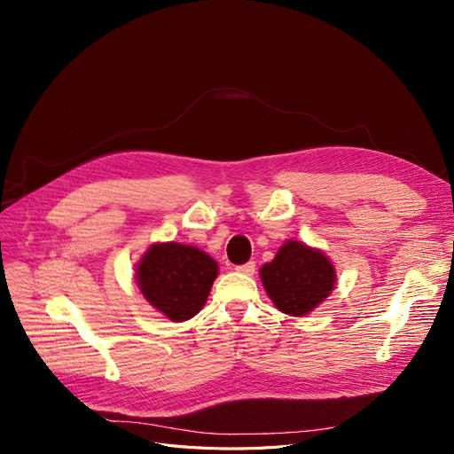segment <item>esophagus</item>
Returning <instances> with one entry per match:
<instances>
[{"label":"esophagus","mask_w":454,"mask_h":454,"mask_svg":"<svg viewBox=\"0 0 454 454\" xmlns=\"http://www.w3.org/2000/svg\"><path fill=\"white\" fill-rule=\"evenodd\" d=\"M235 271L251 277V275L254 273V262H247V264H242V266H235Z\"/></svg>","instance_id":"obj_1"}]
</instances>
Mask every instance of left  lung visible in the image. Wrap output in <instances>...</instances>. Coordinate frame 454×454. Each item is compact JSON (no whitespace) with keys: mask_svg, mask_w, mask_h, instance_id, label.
I'll return each instance as SVG.
<instances>
[{"mask_svg":"<svg viewBox=\"0 0 454 454\" xmlns=\"http://www.w3.org/2000/svg\"><path fill=\"white\" fill-rule=\"evenodd\" d=\"M261 278L277 309L305 316L333 293L336 270L323 251L287 240L273 261L261 268Z\"/></svg>","mask_w":454,"mask_h":454,"instance_id":"obj_1","label":"left lung"}]
</instances>
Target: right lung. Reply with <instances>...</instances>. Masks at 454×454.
Here are the masks:
<instances>
[{"label": "right lung", "instance_id": "add662e5", "mask_svg": "<svg viewBox=\"0 0 454 454\" xmlns=\"http://www.w3.org/2000/svg\"><path fill=\"white\" fill-rule=\"evenodd\" d=\"M219 275V266L205 251L179 244H153L137 266V282L145 300L170 321L196 316Z\"/></svg>", "mask_w": 454, "mask_h": 454}]
</instances>
